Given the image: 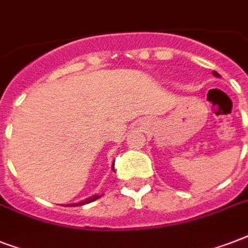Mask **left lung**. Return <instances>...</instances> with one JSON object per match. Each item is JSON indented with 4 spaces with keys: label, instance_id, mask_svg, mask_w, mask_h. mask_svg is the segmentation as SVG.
<instances>
[{
    "label": "left lung",
    "instance_id": "obj_1",
    "mask_svg": "<svg viewBox=\"0 0 248 248\" xmlns=\"http://www.w3.org/2000/svg\"><path fill=\"white\" fill-rule=\"evenodd\" d=\"M212 73H214V76H215V77H220V76H219V73H217V72H215V71H214V72H212Z\"/></svg>",
    "mask_w": 248,
    "mask_h": 248
}]
</instances>
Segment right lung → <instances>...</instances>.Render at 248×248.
Returning <instances> with one entry per match:
<instances>
[{
	"label": "right lung",
	"mask_w": 248,
	"mask_h": 248,
	"mask_svg": "<svg viewBox=\"0 0 248 248\" xmlns=\"http://www.w3.org/2000/svg\"><path fill=\"white\" fill-rule=\"evenodd\" d=\"M113 165H114V163H113ZM113 170H114V169H113ZM100 197H101L100 194H95V196L90 197V198H87V200L82 201V202H78V203H72V204H69V206H73V207H75V206H82V204L90 203V202H93V201L99 200V198H100Z\"/></svg>",
	"instance_id": "1"
}]
</instances>
